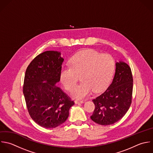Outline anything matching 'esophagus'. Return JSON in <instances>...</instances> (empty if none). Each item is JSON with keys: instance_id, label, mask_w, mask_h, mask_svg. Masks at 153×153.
I'll use <instances>...</instances> for the list:
<instances>
[{"instance_id": "1", "label": "esophagus", "mask_w": 153, "mask_h": 153, "mask_svg": "<svg viewBox=\"0 0 153 153\" xmlns=\"http://www.w3.org/2000/svg\"><path fill=\"white\" fill-rule=\"evenodd\" d=\"M83 102H84L83 101H80V100H75V101H74V103H75L76 104H82V103H83Z\"/></svg>"}]
</instances>
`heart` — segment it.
I'll list each match as a JSON object with an SVG mask.
<instances>
[{
	"mask_svg": "<svg viewBox=\"0 0 153 153\" xmlns=\"http://www.w3.org/2000/svg\"><path fill=\"white\" fill-rule=\"evenodd\" d=\"M70 67H62L59 78L64 88L71 91L80 76L82 82L71 92V96L81 100L94 92L102 90L113 74L115 62L113 57L107 53L92 49L85 50L76 54L70 61Z\"/></svg>",
	"mask_w": 153,
	"mask_h": 153,
	"instance_id": "obj_1",
	"label": "heart"
}]
</instances>
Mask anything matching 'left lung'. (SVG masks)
<instances>
[{"mask_svg":"<svg viewBox=\"0 0 153 153\" xmlns=\"http://www.w3.org/2000/svg\"><path fill=\"white\" fill-rule=\"evenodd\" d=\"M133 77L130 67L125 62L116 63V71L110 85L92 101L95 108L91 119L101 125H110L120 120L132 102Z\"/></svg>","mask_w":153,"mask_h":153,"instance_id":"8db88e82","label":"left lung"}]
</instances>
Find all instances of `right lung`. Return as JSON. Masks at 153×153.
<instances>
[{
  "label": "right lung",
  "mask_w": 153,
  "mask_h": 153,
  "mask_svg": "<svg viewBox=\"0 0 153 153\" xmlns=\"http://www.w3.org/2000/svg\"><path fill=\"white\" fill-rule=\"evenodd\" d=\"M64 58L61 52L45 51L28 66L23 94L31 119L39 126L55 128L64 123L74 102L56 85Z\"/></svg>",
  "instance_id": "1"
}]
</instances>
